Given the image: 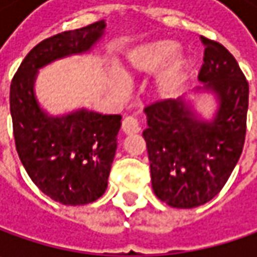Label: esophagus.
Returning a JSON list of instances; mask_svg holds the SVG:
<instances>
[{
    "label": "esophagus",
    "instance_id": "1",
    "mask_svg": "<svg viewBox=\"0 0 257 257\" xmlns=\"http://www.w3.org/2000/svg\"><path fill=\"white\" fill-rule=\"evenodd\" d=\"M121 128H123V132L125 134H136L140 132V124H139V120L134 115H128L123 120Z\"/></svg>",
    "mask_w": 257,
    "mask_h": 257
}]
</instances>
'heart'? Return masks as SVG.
<instances>
[{
    "instance_id": "obj_1",
    "label": "heart",
    "mask_w": 257,
    "mask_h": 257,
    "mask_svg": "<svg viewBox=\"0 0 257 257\" xmlns=\"http://www.w3.org/2000/svg\"><path fill=\"white\" fill-rule=\"evenodd\" d=\"M179 44L173 40H159L153 43L140 45L132 51L128 55V73L132 75L153 74L160 70L173 55L177 53ZM186 67V61L183 58L174 60L167 71L162 75L159 81V90L162 94H169L177 85L183 70ZM118 85L124 88V81L117 78Z\"/></svg>"
}]
</instances>
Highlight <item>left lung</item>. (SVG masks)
Segmentation results:
<instances>
[{
  "label": "left lung",
  "instance_id": "1",
  "mask_svg": "<svg viewBox=\"0 0 257 257\" xmlns=\"http://www.w3.org/2000/svg\"><path fill=\"white\" fill-rule=\"evenodd\" d=\"M199 73L204 88L217 94L220 107L210 123L196 118L182 100L147 104L143 137L156 196L177 209L202 206L220 192L243 152L249 83L230 51L202 37Z\"/></svg>",
  "mask_w": 257,
  "mask_h": 257
}]
</instances>
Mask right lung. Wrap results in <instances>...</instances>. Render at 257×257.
<instances>
[{"label":"right lung","instance_id":"obj_1","mask_svg":"<svg viewBox=\"0 0 257 257\" xmlns=\"http://www.w3.org/2000/svg\"><path fill=\"white\" fill-rule=\"evenodd\" d=\"M105 21L55 34L27 54L11 80L10 108L17 153L31 180L53 200L68 206L95 202L107 189L120 114L78 110L48 117L34 97L37 70L65 55L83 53L103 35Z\"/></svg>","mask_w":257,"mask_h":257}]
</instances>
